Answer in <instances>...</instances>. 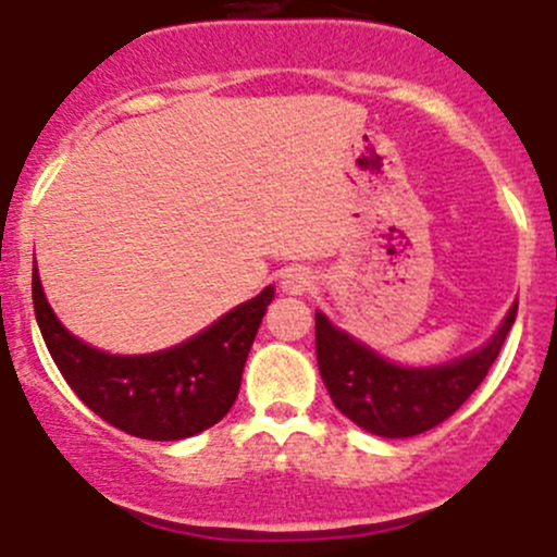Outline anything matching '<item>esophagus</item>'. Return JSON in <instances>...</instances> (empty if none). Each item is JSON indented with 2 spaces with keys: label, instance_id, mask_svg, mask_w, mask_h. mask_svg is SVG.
Listing matches in <instances>:
<instances>
[{
  "label": "esophagus",
  "instance_id": "esophagus-1",
  "mask_svg": "<svg viewBox=\"0 0 557 557\" xmlns=\"http://www.w3.org/2000/svg\"><path fill=\"white\" fill-rule=\"evenodd\" d=\"M313 272L305 267H290L283 272V280H280V285H283L285 294H305V290L313 288Z\"/></svg>",
  "mask_w": 557,
  "mask_h": 557
}]
</instances>
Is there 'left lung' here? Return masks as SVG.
<instances>
[{"label": "left lung", "mask_w": 557, "mask_h": 557, "mask_svg": "<svg viewBox=\"0 0 557 557\" xmlns=\"http://www.w3.org/2000/svg\"><path fill=\"white\" fill-rule=\"evenodd\" d=\"M517 305L483 349L436 368H401L335 330L315 313V357L330 398L349 420L371 434L414 436L448 420L475 393L500 355Z\"/></svg>", "instance_id": "1"}]
</instances>
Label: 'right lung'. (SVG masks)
Wrapping results in <instances>:
<instances>
[{
    "instance_id": "right-lung-1",
    "label": "right lung",
    "mask_w": 557,
    "mask_h": 557,
    "mask_svg": "<svg viewBox=\"0 0 557 557\" xmlns=\"http://www.w3.org/2000/svg\"><path fill=\"white\" fill-rule=\"evenodd\" d=\"M272 285L175 349L114 357L76 341L57 321L33 269L40 335L79 401L114 429L139 440H186L231 412L255 332L272 302Z\"/></svg>"
}]
</instances>
